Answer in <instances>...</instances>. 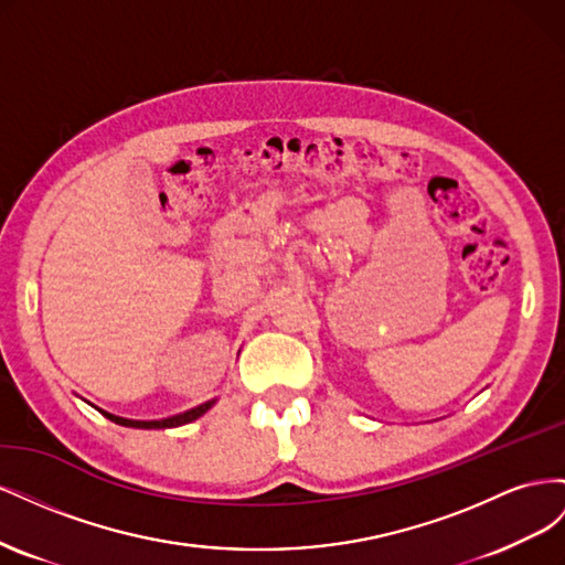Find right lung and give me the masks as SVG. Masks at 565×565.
Masks as SVG:
<instances>
[{
    "mask_svg": "<svg viewBox=\"0 0 565 565\" xmlns=\"http://www.w3.org/2000/svg\"><path fill=\"white\" fill-rule=\"evenodd\" d=\"M216 403V398L202 403V405H195L191 409H185V413H179V415H172V417H164V419H127V417H119V415H113V413H106V409L96 407L94 403H89L92 407H96L100 415L108 417L110 422L119 424V426H129V429H174V426H183L188 422H195L198 417H202L207 409Z\"/></svg>",
    "mask_w": 565,
    "mask_h": 565,
    "instance_id": "add662e5",
    "label": "right lung"
}]
</instances>
